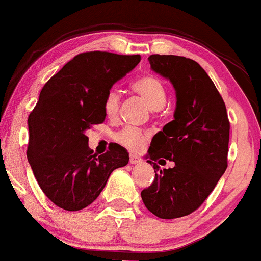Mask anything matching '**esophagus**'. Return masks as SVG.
<instances>
[{
    "label": "esophagus",
    "instance_id": "34e87169",
    "mask_svg": "<svg viewBox=\"0 0 261 261\" xmlns=\"http://www.w3.org/2000/svg\"><path fill=\"white\" fill-rule=\"evenodd\" d=\"M142 163L141 158H139L138 155H134V153H131L130 155V164H133V165H136V164H140Z\"/></svg>",
    "mask_w": 261,
    "mask_h": 261
}]
</instances>
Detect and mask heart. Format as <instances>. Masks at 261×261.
<instances>
[{
    "label": "heart",
    "mask_w": 261,
    "mask_h": 261,
    "mask_svg": "<svg viewBox=\"0 0 261 261\" xmlns=\"http://www.w3.org/2000/svg\"><path fill=\"white\" fill-rule=\"evenodd\" d=\"M131 89L146 102L150 110H159L166 102V87L163 81L152 75L142 76L131 84ZM120 96L115 90L108 92L103 101L106 116L114 119L119 110ZM147 135L144 131L133 127H125L116 135V141L130 150H140L145 145Z\"/></svg>",
    "instance_id": "1"
}]
</instances>
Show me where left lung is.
<instances>
[{"instance_id": "1", "label": "left lung", "mask_w": 261, "mask_h": 261, "mask_svg": "<svg viewBox=\"0 0 261 261\" xmlns=\"http://www.w3.org/2000/svg\"><path fill=\"white\" fill-rule=\"evenodd\" d=\"M149 61L174 86L176 108L174 120L152 138L147 163L155 180L141 199L158 218L176 219L195 211L223 176L230 123L223 97L196 61L175 55H151ZM160 157L174 167L159 169L153 161Z\"/></svg>"}]
</instances>
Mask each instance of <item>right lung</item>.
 Masks as SVG:
<instances>
[{
  "instance_id": "1",
  "label": "right lung",
  "mask_w": 261,
  "mask_h": 261,
  "mask_svg": "<svg viewBox=\"0 0 261 261\" xmlns=\"http://www.w3.org/2000/svg\"><path fill=\"white\" fill-rule=\"evenodd\" d=\"M140 55L84 52L46 82L30 114L27 160L41 190L61 209L89 206L117 167L127 165L128 152L115 144L97 156L86 131L105 120L106 95L139 64Z\"/></svg>"
}]
</instances>
